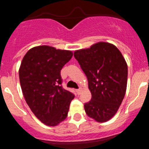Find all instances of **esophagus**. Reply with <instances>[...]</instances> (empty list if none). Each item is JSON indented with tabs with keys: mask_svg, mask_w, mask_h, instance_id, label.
Wrapping results in <instances>:
<instances>
[{
	"mask_svg": "<svg viewBox=\"0 0 149 149\" xmlns=\"http://www.w3.org/2000/svg\"><path fill=\"white\" fill-rule=\"evenodd\" d=\"M81 91H82V89H76V93H77V95H80L81 93Z\"/></svg>",
	"mask_w": 149,
	"mask_h": 149,
	"instance_id": "esophagus-1",
	"label": "esophagus"
}]
</instances>
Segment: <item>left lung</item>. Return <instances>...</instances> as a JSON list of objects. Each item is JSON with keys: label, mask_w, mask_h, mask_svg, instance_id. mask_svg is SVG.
<instances>
[{"label": "left lung", "mask_w": 149, "mask_h": 149, "mask_svg": "<svg viewBox=\"0 0 149 149\" xmlns=\"http://www.w3.org/2000/svg\"><path fill=\"white\" fill-rule=\"evenodd\" d=\"M74 56L88 80L92 98L84 104L88 116L98 122L110 120L116 113L125 95L127 65L113 45L100 42L75 51Z\"/></svg>", "instance_id": "1"}]
</instances>
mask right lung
<instances>
[{
    "instance_id": "obj_1",
    "label": "right lung",
    "mask_w": 149,
    "mask_h": 149,
    "mask_svg": "<svg viewBox=\"0 0 149 149\" xmlns=\"http://www.w3.org/2000/svg\"><path fill=\"white\" fill-rule=\"evenodd\" d=\"M72 51L42 45L27 52L19 68L24 97L42 122L56 126L65 120L74 95L64 89L60 71L72 57Z\"/></svg>"
}]
</instances>
